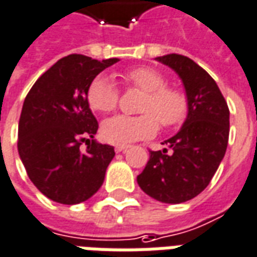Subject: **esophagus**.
Wrapping results in <instances>:
<instances>
[{
    "mask_svg": "<svg viewBox=\"0 0 257 257\" xmlns=\"http://www.w3.org/2000/svg\"><path fill=\"white\" fill-rule=\"evenodd\" d=\"M128 148H130V145H116V147H114V151H116V152H124V151H127Z\"/></svg>",
    "mask_w": 257,
    "mask_h": 257,
    "instance_id": "esophagus-1",
    "label": "esophagus"
}]
</instances>
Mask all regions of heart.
Masks as SVG:
<instances>
[{"label": "heart", "instance_id": "obj_1", "mask_svg": "<svg viewBox=\"0 0 257 257\" xmlns=\"http://www.w3.org/2000/svg\"><path fill=\"white\" fill-rule=\"evenodd\" d=\"M125 85L143 91L138 116L119 114L106 119L101 127L105 141L125 145L156 134L159 123L165 128L181 124L188 114V96L181 88L166 85L165 76L154 67L138 66L121 73ZM87 102L94 112L110 113L119 102V90L108 76L99 74L87 88Z\"/></svg>", "mask_w": 257, "mask_h": 257}]
</instances>
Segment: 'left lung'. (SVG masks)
Wrapping results in <instances>:
<instances>
[{
	"instance_id": "obj_1",
	"label": "left lung",
	"mask_w": 257,
	"mask_h": 257,
	"mask_svg": "<svg viewBox=\"0 0 257 257\" xmlns=\"http://www.w3.org/2000/svg\"><path fill=\"white\" fill-rule=\"evenodd\" d=\"M156 61L178 74L188 96V114L180 132L162 151H149L137 177L141 190L163 203H181L206 188L223 161L228 144L230 110L216 81L184 55L169 54Z\"/></svg>"
}]
</instances>
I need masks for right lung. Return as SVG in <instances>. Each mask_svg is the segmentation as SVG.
Returning <instances> with one entry per match:
<instances>
[{"instance_id": "right-lung-1", "label": "right lung", "mask_w": 257, "mask_h": 257, "mask_svg": "<svg viewBox=\"0 0 257 257\" xmlns=\"http://www.w3.org/2000/svg\"><path fill=\"white\" fill-rule=\"evenodd\" d=\"M116 62L117 58L65 56L41 74L23 102L19 156L32 183L51 201L81 203L102 185L114 149L94 140L98 121L87 102V88Z\"/></svg>"}]
</instances>
